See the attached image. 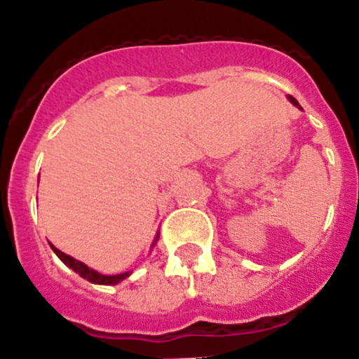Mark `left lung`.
<instances>
[{"mask_svg":"<svg viewBox=\"0 0 359 359\" xmlns=\"http://www.w3.org/2000/svg\"><path fill=\"white\" fill-rule=\"evenodd\" d=\"M288 97H290V101H292V102H293V104H295V106H299V108H300L299 101H297V99H295V97H293V95H288ZM300 109H302V108H300Z\"/></svg>","mask_w":359,"mask_h":359,"instance_id":"left-lung-1","label":"left lung"}]
</instances>
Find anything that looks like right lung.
<instances>
[{
    "instance_id": "obj_1",
    "label": "right lung",
    "mask_w": 359,
    "mask_h": 359,
    "mask_svg": "<svg viewBox=\"0 0 359 359\" xmlns=\"http://www.w3.org/2000/svg\"><path fill=\"white\" fill-rule=\"evenodd\" d=\"M52 246V244H50ZM52 250H54V253L57 255L60 260L64 262V264L67 265L69 269H73L76 274H80L81 278L87 279V281L90 283H95V285H116V283H120L122 279H126L127 276L130 274V272H123V274H116V276H104V274H99V272L92 271V269H88L87 265L81 264V262L74 260L73 257H69V255L62 253V251H59L57 248L52 246Z\"/></svg>"
}]
</instances>
